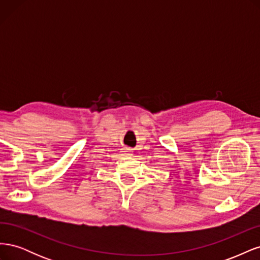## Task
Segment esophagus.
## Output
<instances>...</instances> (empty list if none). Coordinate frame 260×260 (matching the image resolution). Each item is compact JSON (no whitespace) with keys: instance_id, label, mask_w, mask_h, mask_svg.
I'll return each instance as SVG.
<instances>
[{"instance_id":"34e87169","label":"esophagus","mask_w":260,"mask_h":260,"mask_svg":"<svg viewBox=\"0 0 260 260\" xmlns=\"http://www.w3.org/2000/svg\"><path fill=\"white\" fill-rule=\"evenodd\" d=\"M123 154H124V155H131V151H130L129 148H125L124 151H123Z\"/></svg>"}]
</instances>
